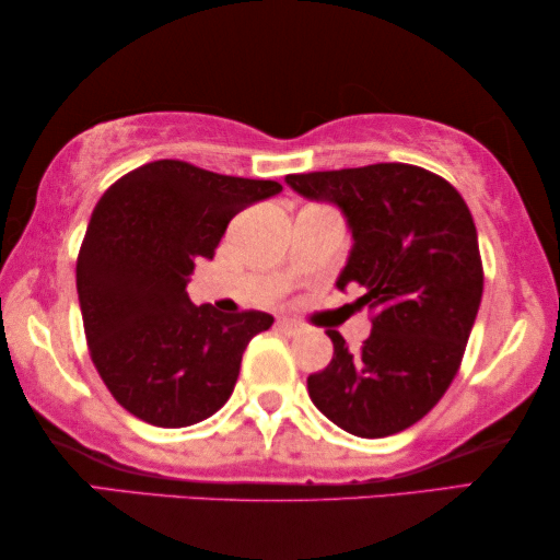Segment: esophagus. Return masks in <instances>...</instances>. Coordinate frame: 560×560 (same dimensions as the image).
I'll return each instance as SVG.
<instances>
[{"instance_id":"esophagus-1","label":"esophagus","mask_w":560,"mask_h":560,"mask_svg":"<svg viewBox=\"0 0 560 560\" xmlns=\"http://www.w3.org/2000/svg\"><path fill=\"white\" fill-rule=\"evenodd\" d=\"M278 328H280L282 334L295 336V334L303 331V324H301V320H295V318H280L278 320Z\"/></svg>"}]
</instances>
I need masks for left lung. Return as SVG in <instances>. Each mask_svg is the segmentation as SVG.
Instances as JSON below:
<instances>
[{"instance_id":"obj_1","label":"left lung","mask_w":560,"mask_h":560,"mask_svg":"<svg viewBox=\"0 0 560 560\" xmlns=\"http://www.w3.org/2000/svg\"><path fill=\"white\" fill-rule=\"evenodd\" d=\"M308 201L336 206L351 249L336 288H359L377 311L362 351L339 331L334 359L308 377L324 416L359 439H385L418 423L462 364L485 288L477 226L458 190L405 163L288 175Z\"/></svg>"}]
</instances>
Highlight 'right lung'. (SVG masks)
<instances>
[{
  "label": "right lung",
  "instance_id": "right-lung-1",
  "mask_svg": "<svg viewBox=\"0 0 560 560\" xmlns=\"http://www.w3.org/2000/svg\"><path fill=\"white\" fill-rule=\"evenodd\" d=\"M280 190L275 180L158 160L98 198L75 262V290L91 359L135 418L186 428L234 393L244 349L275 318L194 305L186 285L196 259L213 257L229 221Z\"/></svg>",
  "mask_w": 560,
  "mask_h": 560
}]
</instances>
